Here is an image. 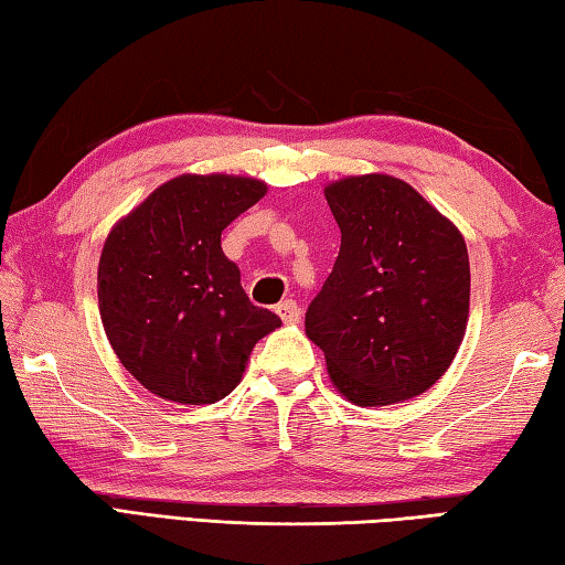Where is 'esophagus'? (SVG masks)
<instances>
[{"mask_svg": "<svg viewBox=\"0 0 565 565\" xmlns=\"http://www.w3.org/2000/svg\"><path fill=\"white\" fill-rule=\"evenodd\" d=\"M275 310H277V315H280V320L285 324H298L300 318H302V312H300L298 302H295V300H282Z\"/></svg>", "mask_w": 565, "mask_h": 565, "instance_id": "esophagus-1", "label": "esophagus"}]
</instances>
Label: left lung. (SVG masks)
I'll use <instances>...</instances> for the list:
<instances>
[{
  "mask_svg": "<svg viewBox=\"0 0 565 565\" xmlns=\"http://www.w3.org/2000/svg\"><path fill=\"white\" fill-rule=\"evenodd\" d=\"M340 255L305 315L330 382L358 407L419 397L457 358L469 322V253L459 227L387 173L324 185Z\"/></svg>",
  "mask_w": 565,
  "mask_h": 565,
  "instance_id": "1",
  "label": "left lung"
}]
</instances>
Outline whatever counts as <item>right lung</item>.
I'll use <instances>...</instances> for the list:
<instances>
[{
    "label": "right lung",
    "instance_id": "add662e5",
    "mask_svg": "<svg viewBox=\"0 0 565 565\" xmlns=\"http://www.w3.org/2000/svg\"><path fill=\"white\" fill-rule=\"evenodd\" d=\"M267 185L250 175H175L126 213L98 260V312L116 358L156 397L213 404L243 380L280 318L255 308L221 233Z\"/></svg>",
    "mask_w": 565,
    "mask_h": 565
}]
</instances>
